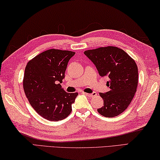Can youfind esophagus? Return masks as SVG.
Listing matches in <instances>:
<instances>
[{"label":"esophagus","instance_id":"obj_1","mask_svg":"<svg viewBox=\"0 0 160 160\" xmlns=\"http://www.w3.org/2000/svg\"><path fill=\"white\" fill-rule=\"evenodd\" d=\"M83 93L85 94V95H87V96H88V97H90V98L94 97V96H96V92H93V93Z\"/></svg>","mask_w":160,"mask_h":160}]
</instances>
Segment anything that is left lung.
Masks as SVG:
<instances>
[{
    "instance_id": "obj_1",
    "label": "left lung",
    "mask_w": 160,
    "mask_h": 160,
    "mask_svg": "<svg viewBox=\"0 0 160 160\" xmlns=\"http://www.w3.org/2000/svg\"><path fill=\"white\" fill-rule=\"evenodd\" d=\"M85 55L91 60L100 77H108L110 91L100 96L104 100L98 112L106 117L118 116L128 108L136 92L138 80V67L124 50L108 46L88 50Z\"/></svg>"
}]
</instances>
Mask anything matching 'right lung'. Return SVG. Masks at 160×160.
<instances>
[{
  "mask_svg": "<svg viewBox=\"0 0 160 160\" xmlns=\"http://www.w3.org/2000/svg\"><path fill=\"white\" fill-rule=\"evenodd\" d=\"M75 52L50 49L27 63L23 86L30 105L39 115L49 121H60L72 112L77 93L64 91L60 83L67 64Z\"/></svg>",
  "mask_w": 160,
  "mask_h": 160,
  "instance_id": "add662e5",
  "label": "right lung"
}]
</instances>
